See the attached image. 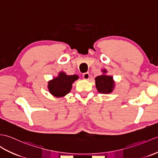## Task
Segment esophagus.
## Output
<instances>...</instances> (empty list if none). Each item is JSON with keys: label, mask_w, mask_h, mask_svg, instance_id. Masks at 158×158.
I'll return each mask as SVG.
<instances>
[{"label": "esophagus", "mask_w": 158, "mask_h": 158, "mask_svg": "<svg viewBox=\"0 0 158 158\" xmlns=\"http://www.w3.org/2000/svg\"><path fill=\"white\" fill-rule=\"evenodd\" d=\"M82 77H83V79L88 80V79H89V77H90L89 73H83Z\"/></svg>", "instance_id": "esophagus-1"}]
</instances>
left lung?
I'll list each match as a JSON object with an SVG mask.
<instances>
[{
    "label": "left lung",
    "mask_w": 158,
    "mask_h": 158,
    "mask_svg": "<svg viewBox=\"0 0 158 158\" xmlns=\"http://www.w3.org/2000/svg\"><path fill=\"white\" fill-rule=\"evenodd\" d=\"M102 72L103 74L95 78L96 89L100 94H110L115 87V81L112 76L106 75L107 73L106 69H102Z\"/></svg>",
    "instance_id": "obj_1"
}]
</instances>
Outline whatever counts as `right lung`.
Wrapping results in <instances>:
<instances>
[{
    "mask_svg": "<svg viewBox=\"0 0 158 158\" xmlns=\"http://www.w3.org/2000/svg\"><path fill=\"white\" fill-rule=\"evenodd\" d=\"M78 79L77 75H68L65 72L60 71L56 77L48 82V89L53 96L62 98L70 92L73 83Z\"/></svg>",
    "mask_w": 158,
    "mask_h": 158,
    "instance_id": "obj_1",
    "label": "right lung"
}]
</instances>
